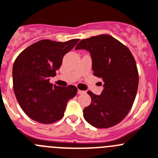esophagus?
<instances>
[{
  "label": "esophagus",
  "instance_id": "34e87169",
  "mask_svg": "<svg viewBox=\"0 0 158 158\" xmlns=\"http://www.w3.org/2000/svg\"><path fill=\"white\" fill-rule=\"evenodd\" d=\"M78 94H85V91L81 90V89H78Z\"/></svg>",
  "mask_w": 158,
  "mask_h": 158
}]
</instances>
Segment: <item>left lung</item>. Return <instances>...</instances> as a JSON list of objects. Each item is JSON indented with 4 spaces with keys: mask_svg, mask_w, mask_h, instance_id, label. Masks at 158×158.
Here are the masks:
<instances>
[{
    "mask_svg": "<svg viewBox=\"0 0 158 158\" xmlns=\"http://www.w3.org/2000/svg\"><path fill=\"white\" fill-rule=\"evenodd\" d=\"M86 49L91 54L94 76L105 84L102 94L91 91V103L83 109L85 120L97 128L115 126L131 109L139 86V72L128 48L109 35L82 39L76 49Z\"/></svg>",
    "mask_w": 158,
    "mask_h": 158,
    "instance_id": "left-lung-1",
    "label": "left lung"
}]
</instances>
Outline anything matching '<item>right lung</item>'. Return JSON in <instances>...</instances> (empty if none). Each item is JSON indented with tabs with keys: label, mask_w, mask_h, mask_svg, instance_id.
Listing matches in <instances>:
<instances>
[{
	"label": "right lung",
	"mask_w": 158,
	"mask_h": 158,
	"mask_svg": "<svg viewBox=\"0 0 158 158\" xmlns=\"http://www.w3.org/2000/svg\"><path fill=\"white\" fill-rule=\"evenodd\" d=\"M79 39L64 42L43 39L20 52L13 64V89L23 112L43 124L55 123L64 115L67 103L76 96V86L52 85L49 78L56 76L64 56Z\"/></svg>",
	"instance_id": "obj_1"
}]
</instances>
